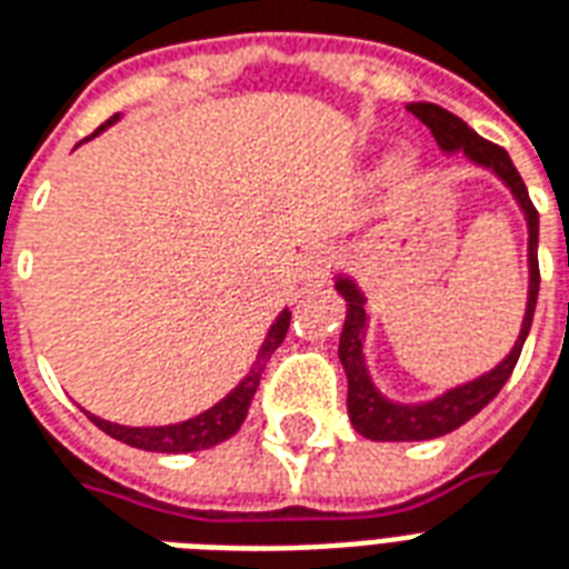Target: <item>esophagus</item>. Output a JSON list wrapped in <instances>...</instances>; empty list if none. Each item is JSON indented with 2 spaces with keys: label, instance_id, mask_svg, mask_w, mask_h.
Instances as JSON below:
<instances>
[{
  "label": "esophagus",
  "instance_id": "1",
  "mask_svg": "<svg viewBox=\"0 0 569 569\" xmlns=\"http://www.w3.org/2000/svg\"><path fill=\"white\" fill-rule=\"evenodd\" d=\"M328 268H331V252L326 247H313L305 252L301 259V286H322L328 280Z\"/></svg>",
  "mask_w": 569,
  "mask_h": 569
}]
</instances>
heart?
I'll return each instance as SVG.
<instances>
[{
    "mask_svg": "<svg viewBox=\"0 0 569 569\" xmlns=\"http://www.w3.org/2000/svg\"><path fill=\"white\" fill-rule=\"evenodd\" d=\"M419 168H422V159H419L413 147L398 144L382 159L380 178L386 187H403V183H410L419 174Z\"/></svg>",
    "mask_w": 569,
    "mask_h": 569,
    "instance_id": "1",
    "label": "heart"
}]
</instances>
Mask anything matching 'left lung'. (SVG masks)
Here are the masks:
<instances>
[{
  "instance_id": "8db88e82",
  "label": "left lung",
  "mask_w": 569,
  "mask_h": 569,
  "mask_svg": "<svg viewBox=\"0 0 569 569\" xmlns=\"http://www.w3.org/2000/svg\"><path fill=\"white\" fill-rule=\"evenodd\" d=\"M407 111L416 113L437 138V147L446 156L465 153L477 168H486L495 178L509 189V196L519 204L525 226H528V301H525V317H521L519 338L512 343L507 356L486 373H479L473 380L458 382L452 389L440 391L435 398L425 401H398L389 398L386 391L373 382L368 368V356H365V340H368L370 313H368V296L361 292L356 277L349 271H335V289L338 296L347 301V319H343V331H340L338 359L347 373V410L349 422L368 440H389V443H410V440H435L449 431H456L465 422L495 401V395L503 389L509 373L516 368L521 356L525 338L531 331L533 307H537V292H540V264H537V243H540V213L533 210L531 196L519 171L512 166V159L503 147L491 144L486 138H479L470 126L449 113L446 108L435 102H410Z\"/></svg>"
}]
</instances>
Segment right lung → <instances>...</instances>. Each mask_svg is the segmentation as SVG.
<instances>
[{
	"mask_svg": "<svg viewBox=\"0 0 569 569\" xmlns=\"http://www.w3.org/2000/svg\"><path fill=\"white\" fill-rule=\"evenodd\" d=\"M123 113H117L111 117L108 123L99 129L96 134H102L108 126H113L120 120ZM92 134V138H96ZM90 141V138H87ZM289 319H292V310L283 307L277 319H273L268 331H264V340L256 349V359L247 368L238 386L220 398V401L208 407V410H201L199 416H192V419H183V422L174 425H120V422H108L102 416H90V422L96 428H102L104 435L113 437V440H120L126 446H134V449H144V452H166V456H183V452H201V449H210V446L222 443V440H229L238 428L247 419V410H250V401L256 389H259V380H262V370L271 359V352L280 343H283L286 331H289Z\"/></svg>",
	"mask_w": 569,
	"mask_h": 569,
	"instance_id": "add662e5",
	"label": "right lung"
}]
</instances>
